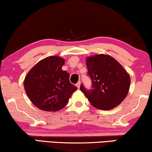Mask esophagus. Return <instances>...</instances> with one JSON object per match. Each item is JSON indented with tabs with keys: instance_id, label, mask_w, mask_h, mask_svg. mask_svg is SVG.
Listing matches in <instances>:
<instances>
[{
	"instance_id": "esophagus-1",
	"label": "esophagus",
	"mask_w": 152,
	"mask_h": 152,
	"mask_svg": "<svg viewBox=\"0 0 152 152\" xmlns=\"http://www.w3.org/2000/svg\"><path fill=\"white\" fill-rule=\"evenodd\" d=\"M76 86H77L78 88L79 89L80 88V86H81V82H80V81L78 82V83H76Z\"/></svg>"
}]
</instances>
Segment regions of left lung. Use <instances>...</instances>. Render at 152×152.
<instances>
[{
    "mask_svg": "<svg viewBox=\"0 0 152 152\" xmlns=\"http://www.w3.org/2000/svg\"><path fill=\"white\" fill-rule=\"evenodd\" d=\"M86 66L92 89L87 90L81 84L80 90L91 105L103 110L120 105L130 86L129 75L122 66L112 56L103 54L87 57Z\"/></svg>",
    "mask_w": 152,
    "mask_h": 152,
    "instance_id": "left-lung-1",
    "label": "left lung"
}]
</instances>
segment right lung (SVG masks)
<instances>
[{"instance_id":"right-lung-1","label":"right lung","mask_w":152,"mask_h":152,"mask_svg":"<svg viewBox=\"0 0 152 152\" xmlns=\"http://www.w3.org/2000/svg\"><path fill=\"white\" fill-rule=\"evenodd\" d=\"M63 58L51 56L41 60L25 76L24 87L32 103L45 111L64 107L77 87L69 81V74L62 71Z\"/></svg>"}]
</instances>
